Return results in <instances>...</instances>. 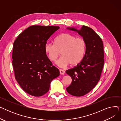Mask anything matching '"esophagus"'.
Returning <instances> with one entry per match:
<instances>
[{"label": "esophagus", "instance_id": "34e87169", "mask_svg": "<svg viewBox=\"0 0 121 121\" xmlns=\"http://www.w3.org/2000/svg\"><path fill=\"white\" fill-rule=\"evenodd\" d=\"M59 72H60V74H64L65 73V72L64 70H63V69H60Z\"/></svg>", "mask_w": 121, "mask_h": 121}]
</instances>
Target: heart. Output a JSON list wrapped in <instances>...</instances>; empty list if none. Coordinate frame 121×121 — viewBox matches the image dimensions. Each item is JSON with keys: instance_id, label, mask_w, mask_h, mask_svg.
Returning <instances> with one entry per match:
<instances>
[{"instance_id": "heart-1", "label": "heart", "mask_w": 121, "mask_h": 121, "mask_svg": "<svg viewBox=\"0 0 121 121\" xmlns=\"http://www.w3.org/2000/svg\"><path fill=\"white\" fill-rule=\"evenodd\" d=\"M54 43H46L44 50L51 61H55L61 52L62 56L55 62L58 67L64 68L69 64L72 66L78 65L83 59L86 43L82 38L64 33L57 37Z\"/></svg>"}]
</instances>
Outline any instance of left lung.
Here are the masks:
<instances>
[{"mask_svg": "<svg viewBox=\"0 0 121 121\" xmlns=\"http://www.w3.org/2000/svg\"><path fill=\"white\" fill-rule=\"evenodd\" d=\"M67 29L78 32L86 43L82 61L66 71L72 79L71 85L66 88L67 92L74 96H83L91 91L100 79L104 61L103 43L92 28L83 25L79 30L73 27Z\"/></svg>", "mask_w": 121, "mask_h": 121, "instance_id": "obj_1", "label": "left lung"}]
</instances>
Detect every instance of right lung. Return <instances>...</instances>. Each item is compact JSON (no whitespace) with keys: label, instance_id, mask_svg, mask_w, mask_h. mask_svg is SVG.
Masks as SVG:
<instances>
[{"label":"right lung","instance_id":"obj_1","mask_svg":"<svg viewBox=\"0 0 121 121\" xmlns=\"http://www.w3.org/2000/svg\"><path fill=\"white\" fill-rule=\"evenodd\" d=\"M59 29L56 26L32 25L24 30L13 44L12 64L15 78L22 89L40 97L49 89L52 81L60 75L44 50L49 37Z\"/></svg>","mask_w":121,"mask_h":121}]
</instances>
